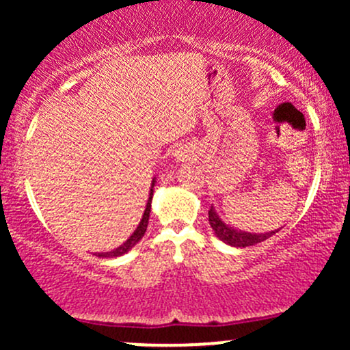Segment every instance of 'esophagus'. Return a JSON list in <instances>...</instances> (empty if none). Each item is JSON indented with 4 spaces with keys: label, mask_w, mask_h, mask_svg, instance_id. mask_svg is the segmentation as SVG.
Masks as SVG:
<instances>
[{
    "label": "esophagus",
    "mask_w": 350,
    "mask_h": 350,
    "mask_svg": "<svg viewBox=\"0 0 350 350\" xmlns=\"http://www.w3.org/2000/svg\"><path fill=\"white\" fill-rule=\"evenodd\" d=\"M180 158H184V156H183V154H178V159H179V161H180Z\"/></svg>",
    "instance_id": "34e87169"
}]
</instances>
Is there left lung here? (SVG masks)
Segmentation results:
<instances>
[{
	"instance_id": "8db88e82",
	"label": "left lung",
	"mask_w": 350,
	"mask_h": 350,
	"mask_svg": "<svg viewBox=\"0 0 350 350\" xmlns=\"http://www.w3.org/2000/svg\"><path fill=\"white\" fill-rule=\"evenodd\" d=\"M208 224H211L212 232H214L217 239L222 240L224 243L230 245V247H240V248L262 243L263 240L270 239L271 235H275L276 232L280 230L278 228V230L267 232V234H250V232L239 230V228L228 226V224L224 222V220L219 217V214L215 212L214 206H211V211H208Z\"/></svg>"
}]
</instances>
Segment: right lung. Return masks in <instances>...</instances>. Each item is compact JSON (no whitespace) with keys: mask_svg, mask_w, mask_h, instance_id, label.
Instances as JSON below:
<instances>
[{"mask_svg":"<svg viewBox=\"0 0 350 350\" xmlns=\"http://www.w3.org/2000/svg\"><path fill=\"white\" fill-rule=\"evenodd\" d=\"M156 184V178H152L151 180V189H150V198H148V202H146V207H144V212H143V217L142 220H139L138 227L135 228V232L128 237L126 242H123L120 247L113 248L111 252H102V253H97V256H102V258H116V256H122L124 255L126 252H130L131 248L135 247L136 243L139 242V240L143 239L144 232H146L148 228V220H150V212H151V199H152V187H154Z\"/></svg>","mask_w":350,"mask_h":350,"instance_id":"add662e5","label":"right lung"}]
</instances>
